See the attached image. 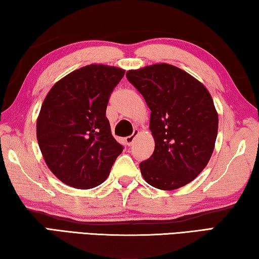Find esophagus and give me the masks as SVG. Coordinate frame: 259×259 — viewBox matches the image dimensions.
<instances>
[{"label": "esophagus", "instance_id": "obj_1", "mask_svg": "<svg viewBox=\"0 0 259 259\" xmlns=\"http://www.w3.org/2000/svg\"><path fill=\"white\" fill-rule=\"evenodd\" d=\"M138 134H139V131L138 130H134V132H133L132 135H130V137H126L125 138V143H126V145L127 146H132L134 139H135V137H137Z\"/></svg>", "mask_w": 259, "mask_h": 259}]
</instances>
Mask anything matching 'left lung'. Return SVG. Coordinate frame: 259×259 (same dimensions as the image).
Wrapping results in <instances>:
<instances>
[{
  "label": "left lung",
  "mask_w": 259,
  "mask_h": 259,
  "mask_svg": "<svg viewBox=\"0 0 259 259\" xmlns=\"http://www.w3.org/2000/svg\"><path fill=\"white\" fill-rule=\"evenodd\" d=\"M143 96L155 140L151 157L140 163L150 186L173 190L192 182L209 163L218 113L204 84L179 67L162 63L126 73Z\"/></svg>",
  "instance_id": "8db88e82"
}]
</instances>
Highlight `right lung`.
Instances as JSON below:
<instances>
[{"mask_svg":"<svg viewBox=\"0 0 259 259\" xmlns=\"http://www.w3.org/2000/svg\"><path fill=\"white\" fill-rule=\"evenodd\" d=\"M124 74L119 67L91 64L65 75L47 94L36 120L37 143L47 166L65 185L96 187L121 154L105 111Z\"/></svg>","mask_w":259,"mask_h":259,"instance_id":"add662e5","label":"right lung"}]
</instances>
